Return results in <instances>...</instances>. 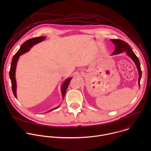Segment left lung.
<instances>
[{"label": "left lung", "instance_id": "left-lung-1", "mask_svg": "<svg viewBox=\"0 0 151 151\" xmlns=\"http://www.w3.org/2000/svg\"><path fill=\"white\" fill-rule=\"evenodd\" d=\"M110 41L113 43L115 46V50L111 54V55H117L120 54L123 52H126L127 55L129 56V58L133 60L134 63L136 65L138 73H139V77H138V85L140 87V80L142 76V72L141 70V66H140V63L139 61L138 58L137 57V56L135 55V53L132 50L130 46L126 42L120 40H110Z\"/></svg>", "mask_w": 151, "mask_h": 151}]
</instances>
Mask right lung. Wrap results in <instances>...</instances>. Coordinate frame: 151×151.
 Segmentation results:
<instances>
[{"mask_svg": "<svg viewBox=\"0 0 151 151\" xmlns=\"http://www.w3.org/2000/svg\"><path fill=\"white\" fill-rule=\"evenodd\" d=\"M45 38H46L45 37H39L33 38H31L30 40H27L24 43H22V45L21 46L20 49L14 55V56H13V58L12 60L10 70V71H9V77H10L11 83H12V91H13V94H14V96L16 98H17V93H16L17 83H16V69L17 63V62L19 60V59L20 56L28 52L30 50L31 47H32L35 44H37V43H40V42L43 41ZM71 79H72L71 77H70V78L69 77V78H67L65 80V82L63 83V85L62 86L61 92H62V94L63 99L65 98V92H66V89L68 86ZM59 106H60V105L59 106L56 107V108L52 109L51 110H49L47 112H49V111H51L53 110H55V109L59 108Z\"/></svg>", "mask_w": 151, "mask_h": 151, "instance_id": "add662e5", "label": "right lung"}]
</instances>
